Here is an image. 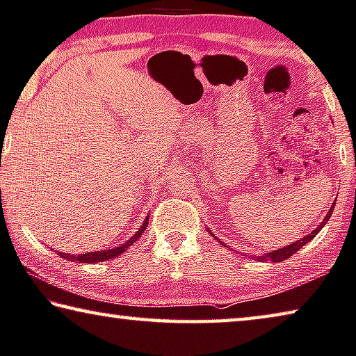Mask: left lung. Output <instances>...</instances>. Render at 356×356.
<instances>
[{
	"label": "left lung",
	"mask_w": 356,
	"mask_h": 356,
	"mask_svg": "<svg viewBox=\"0 0 356 356\" xmlns=\"http://www.w3.org/2000/svg\"><path fill=\"white\" fill-rule=\"evenodd\" d=\"M334 206H336V201H334V203H332L331 209L327 211V214H326L325 219H323L321 224L318 225L314 232L309 233V235L304 236V238H300V240H297L296 243H293V245H288V246H284V248H281V249H277V251H272V252H267V254H264V256H259V259H261V261L281 262V261H286V259L293 256V254H296L297 251H299V249H300L302 246H305L307 243L314 240V238L318 235V233H320V230L323 229V227L326 225V222L331 219V214H332V209H334Z\"/></svg>",
	"instance_id": "obj_1"
}]
</instances>
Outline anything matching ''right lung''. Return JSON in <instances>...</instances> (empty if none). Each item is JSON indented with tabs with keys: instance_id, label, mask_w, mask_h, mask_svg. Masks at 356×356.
<instances>
[{
	"instance_id": "add662e5",
	"label": "right lung",
	"mask_w": 356,
	"mask_h": 356,
	"mask_svg": "<svg viewBox=\"0 0 356 356\" xmlns=\"http://www.w3.org/2000/svg\"><path fill=\"white\" fill-rule=\"evenodd\" d=\"M148 224V217H145L144 224H142V227L139 230H137L134 235L131 236V240H127L126 243H123L121 246H116L113 249H107V251H95V252H86V254H65V252H59L57 251V254H59L60 257L63 259H68V261H75V262H83V264H88V262H104V261H108V259H113V257H118L121 252H124L127 248H129L132 243H136L137 240H139L142 233L145 232V227Z\"/></svg>"
}]
</instances>
